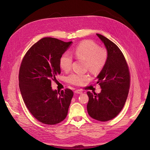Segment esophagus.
Here are the masks:
<instances>
[{"instance_id":"1","label":"esophagus","mask_w":150,"mask_h":150,"mask_svg":"<svg viewBox=\"0 0 150 150\" xmlns=\"http://www.w3.org/2000/svg\"><path fill=\"white\" fill-rule=\"evenodd\" d=\"M74 93H76V94H82V90H75V91H74Z\"/></svg>"}]
</instances>
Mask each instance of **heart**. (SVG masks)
I'll use <instances>...</instances> for the list:
<instances>
[{"instance_id":"1","label":"heart","mask_w":150,"mask_h":150,"mask_svg":"<svg viewBox=\"0 0 150 150\" xmlns=\"http://www.w3.org/2000/svg\"><path fill=\"white\" fill-rule=\"evenodd\" d=\"M72 53L76 57L86 60L88 69L98 73L104 68L108 59L107 50L91 40H84L78 44ZM60 66L65 71H69L72 65L73 57L69 52H65L60 58ZM90 79L88 75L73 73L68 77V82L75 85H82Z\"/></svg>"}]
</instances>
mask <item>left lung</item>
<instances>
[{
    "instance_id": "obj_1",
    "label": "left lung",
    "mask_w": 150,
    "mask_h": 150,
    "mask_svg": "<svg viewBox=\"0 0 150 150\" xmlns=\"http://www.w3.org/2000/svg\"><path fill=\"white\" fill-rule=\"evenodd\" d=\"M108 51L106 65L97 76L101 88L99 94L87 92L88 115L93 119L105 122L115 118L122 110L130 87L129 67L120 49L108 38L97 34Z\"/></svg>"
}]
</instances>
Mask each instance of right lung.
Returning <instances> with one entry per match:
<instances>
[{"label": "right lung", "mask_w": 150, "mask_h": 150, "mask_svg": "<svg viewBox=\"0 0 150 150\" xmlns=\"http://www.w3.org/2000/svg\"><path fill=\"white\" fill-rule=\"evenodd\" d=\"M72 41L42 38L25 54L19 72V86L31 115L42 123L53 125L65 119L74 96L68 88L53 90L52 80L60 74V58Z\"/></svg>", "instance_id": "1"}]
</instances>
